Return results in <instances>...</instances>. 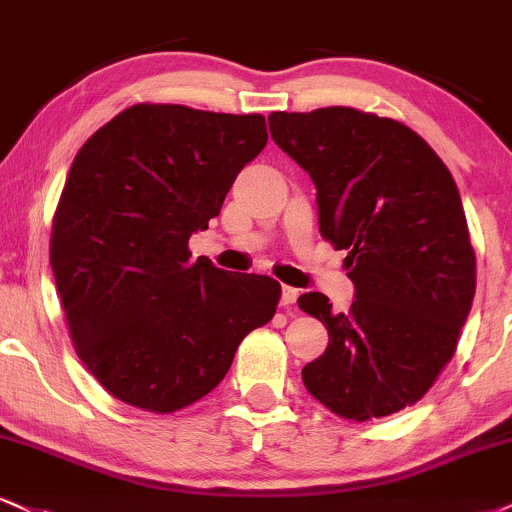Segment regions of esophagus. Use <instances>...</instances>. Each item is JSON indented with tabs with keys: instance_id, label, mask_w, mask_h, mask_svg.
<instances>
[{
	"instance_id": "34e87169",
	"label": "esophagus",
	"mask_w": 512,
	"mask_h": 512,
	"mask_svg": "<svg viewBox=\"0 0 512 512\" xmlns=\"http://www.w3.org/2000/svg\"><path fill=\"white\" fill-rule=\"evenodd\" d=\"M295 300H298V291L291 286H283L281 288V305L291 307V305H295Z\"/></svg>"
}]
</instances>
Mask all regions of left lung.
Segmentation results:
<instances>
[{
    "label": "left lung",
    "instance_id": "1",
    "mask_svg": "<svg viewBox=\"0 0 512 512\" xmlns=\"http://www.w3.org/2000/svg\"><path fill=\"white\" fill-rule=\"evenodd\" d=\"M269 131L310 174L319 231L355 283L346 315L324 293L298 298L329 331L305 389L355 422L415 405L451 362L477 286L451 171L405 123L353 107L272 112Z\"/></svg>",
    "mask_w": 512,
    "mask_h": 512
}]
</instances>
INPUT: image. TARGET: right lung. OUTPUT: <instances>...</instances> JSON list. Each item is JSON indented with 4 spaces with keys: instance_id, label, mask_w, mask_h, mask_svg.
Instances as JSON below:
<instances>
[{
    "instance_id": "add662e5",
    "label": "right lung",
    "mask_w": 512,
    "mask_h": 512,
    "mask_svg": "<svg viewBox=\"0 0 512 512\" xmlns=\"http://www.w3.org/2000/svg\"><path fill=\"white\" fill-rule=\"evenodd\" d=\"M267 145L262 114L133 104L80 147L49 240L73 348L133 408L176 412L217 389L281 283L229 274L188 240Z\"/></svg>"
}]
</instances>
